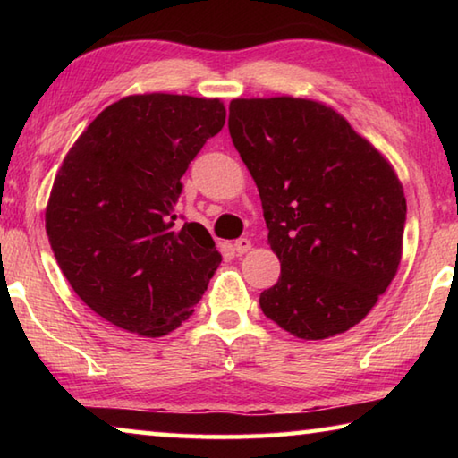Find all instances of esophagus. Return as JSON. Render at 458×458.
I'll use <instances>...</instances> for the list:
<instances>
[{"mask_svg":"<svg viewBox=\"0 0 458 458\" xmlns=\"http://www.w3.org/2000/svg\"><path fill=\"white\" fill-rule=\"evenodd\" d=\"M250 248H252V244H250V240H248V238H238L234 242V250L238 254H244V252L250 250Z\"/></svg>","mask_w":458,"mask_h":458,"instance_id":"esophagus-1","label":"esophagus"}]
</instances>
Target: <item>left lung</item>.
Wrapping results in <instances>:
<instances>
[{
  "instance_id": "1",
  "label": "left lung",
  "mask_w": 458,
  "mask_h": 458,
  "mask_svg": "<svg viewBox=\"0 0 458 458\" xmlns=\"http://www.w3.org/2000/svg\"><path fill=\"white\" fill-rule=\"evenodd\" d=\"M228 129L281 260L262 313L299 339L352 329L402 259L406 198L390 161L311 98H234Z\"/></svg>"
}]
</instances>
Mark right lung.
I'll list each match as a JSON object with an SVG mask.
<instances>
[{
  "mask_svg": "<svg viewBox=\"0 0 458 458\" xmlns=\"http://www.w3.org/2000/svg\"><path fill=\"white\" fill-rule=\"evenodd\" d=\"M220 98L167 92L108 105L54 177L46 232L74 293L92 311L143 337L180 327L222 254L201 224L177 226L182 175L220 133Z\"/></svg>",
  "mask_w": 458,
  "mask_h": 458,
  "instance_id": "add662e5",
  "label": "right lung"
}]
</instances>
